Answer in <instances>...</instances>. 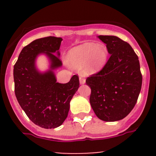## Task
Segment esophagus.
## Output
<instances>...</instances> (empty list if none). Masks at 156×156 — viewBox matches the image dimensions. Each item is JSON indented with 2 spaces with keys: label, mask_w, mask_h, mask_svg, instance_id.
Listing matches in <instances>:
<instances>
[{
  "label": "esophagus",
  "mask_w": 156,
  "mask_h": 156,
  "mask_svg": "<svg viewBox=\"0 0 156 156\" xmlns=\"http://www.w3.org/2000/svg\"><path fill=\"white\" fill-rule=\"evenodd\" d=\"M79 81H80V84H84V83H86L85 78H84L82 76H80L79 77Z\"/></svg>",
  "instance_id": "esophagus-1"
}]
</instances>
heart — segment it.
<instances>
[{"mask_svg":"<svg viewBox=\"0 0 156 156\" xmlns=\"http://www.w3.org/2000/svg\"><path fill=\"white\" fill-rule=\"evenodd\" d=\"M108 50L103 43L84 42L73 48L67 55L71 67L76 69L83 67L85 76H92L99 73L108 62Z\"/></svg>","mask_w":156,"mask_h":156,"instance_id":"1","label":"heart"}]
</instances>
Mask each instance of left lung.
Segmentation results:
<instances>
[{
	"mask_svg": "<svg viewBox=\"0 0 156 156\" xmlns=\"http://www.w3.org/2000/svg\"><path fill=\"white\" fill-rule=\"evenodd\" d=\"M111 55L106 65L87 78L91 106L100 119L115 122L129 114L140 93L142 76L139 58L129 44L115 36H98Z\"/></svg>",
	"mask_w": 156,
	"mask_h": 156,
	"instance_id": "1",
	"label": "left lung"
}]
</instances>
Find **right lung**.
Masks as SVG:
<instances>
[{"instance_id": "1", "label": "right lung", "mask_w": 156, "mask_h": 156, "mask_svg": "<svg viewBox=\"0 0 156 156\" xmlns=\"http://www.w3.org/2000/svg\"><path fill=\"white\" fill-rule=\"evenodd\" d=\"M61 37L37 39L23 48L14 66L15 92L20 105L35 125L45 129L60 126L67 117L69 103L79 87L74 75L67 83L56 82L55 70L62 66L59 58ZM44 55L49 69L41 72L37 57Z\"/></svg>"}]
</instances>
